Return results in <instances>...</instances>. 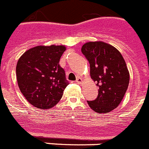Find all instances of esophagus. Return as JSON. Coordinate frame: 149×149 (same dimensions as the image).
Here are the masks:
<instances>
[{
    "label": "esophagus",
    "mask_w": 149,
    "mask_h": 149,
    "mask_svg": "<svg viewBox=\"0 0 149 149\" xmlns=\"http://www.w3.org/2000/svg\"><path fill=\"white\" fill-rule=\"evenodd\" d=\"M76 82H77L78 84H82V82H83V79H82L81 77H78V78L77 79V81H76Z\"/></svg>",
    "instance_id": "1"
}]
</instances>
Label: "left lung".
Here are the masks:
<instances>
[{
	"label": "left lung",
	"instance_id": "left-lung-1",
	"mask_svg": "<svg viewBox=\"0 0 149 149\" xmlns=\"http://www.w3.org/2000/svg\"><path fill=\"white\" fill-rule=\"evenodd\" d=\"M82 53L90 64V76L98 86V97L87 101L98 113H109L123 98L130 82V72L118 50L104 42H88L82 45Z\"/></svg>",
	"mask_w": 149,
	"mask_h": 149
}]
</instances>
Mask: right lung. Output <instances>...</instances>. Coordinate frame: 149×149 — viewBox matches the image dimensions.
Returning <instances> with one entry per match:
<instances>
[{"label": "right lung", "instance_id": "obj_1", "mask_svg": "<svg viewBox=\"0 0 149 149\" xmlns=\"http://www.w3.org/2000/svg\"><path fill=\"white\" fill-rule=\"evenodd\" d=\"M64 45H38L27 50L16 68L21 93L32 105L42 110L55 106L68 85L65 71L60 66Z\"/></svg>", "mask_w": 149, "mask_h": 149}]
</instances>
